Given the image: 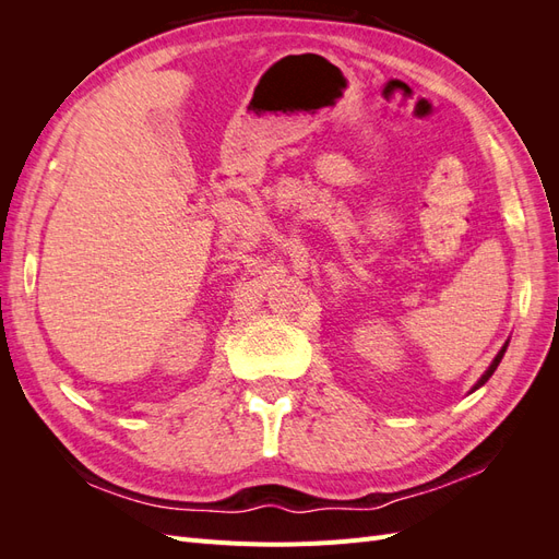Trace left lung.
Here are the masks:
<instances>
[{"instance_id":"obj_1","label":"left lung","mask_w":559,"mask_h":559,"mask_svg":"<svg viewBox=\"0 0 559 559\" xmlns=\"http://www.w3.org/2000/svg\"><path fill=\"white\" fill-rule=\"evenodd\" d=\"M506 347H509V345H503V347H501V352H499V354H497V357H495V361H492V366H489V368H487V370H485V376H483V378H480V380H478V384H476V386H473V389H478V386H483V384H485V382H487V380H489V378H492V373H495V370H497V366H499V361H501V359H503V352H506Z\"/></svg>"}]
</instances>
